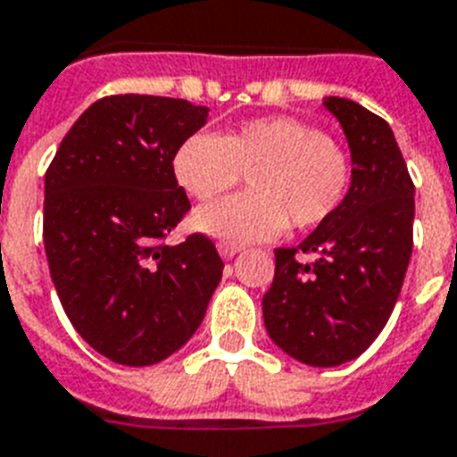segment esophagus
<instances>
[{
	"label": "esophagus",
	"instance_id": "34e87169",
	"mask_svg": "<svg viewBox=\"0 0 457 457\" xmlns=\"http://www.w3.org/2000/svg\"><path fill=\"white\" fill-rule=\"evenodd\" d=\"M218 251H220V255L225 258V261H232V258L241 251V246H237V244H228V241H220V244H218Z\"/></svg>",
	"mask_w": 457,
	"mask_h": 457
}]
</instances>
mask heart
Instances as JSON below:
<instances>
[{
	"instance_id": "b5f03b06",
	"label": "heart",
	"mask_w": 457,
	"mask_h": 457,
	"mask_svg": "<svg viewBox=\"0 0 457 457\" xmlns=\"http://www.w3.org/2000/svg\"><path fill=\"white\" fill-rule=\"evenodd\" d=\"M246 173L251 190L204 206L199 232L228 244L272 239L288 228L310 229L340 209L350 190V162L324 131L293 117H261L213 136L192 133L173 154V176L199 202H213Z\"/></svg>"
}]
</instances>
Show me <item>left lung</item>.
I'll list each match as a JSON object with an SVG mask.
<instances>
[{"label": "left lung", "mask_w": 457, "mask_h": 457, "mask_svg": "<svg viewBox=\"0 0 457 457\" xmlns=\"http://www.w3.org/2000/svg\"><path fill=\"white\" fill-rule=\"evenodd\" d=\"M324 107L350 145V190L298 248L274 251L262 317L288 357L328 369L369 350L395 310L413 251L415 187L387 121L337 96ZM298 250L315 262L300 263Z\"/></svg>", "instance_id": "obj_1"}]
</instances>
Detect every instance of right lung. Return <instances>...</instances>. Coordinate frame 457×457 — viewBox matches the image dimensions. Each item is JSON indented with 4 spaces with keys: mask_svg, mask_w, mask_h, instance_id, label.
I'll return each instance as SVG.
<instances>
[{
    "mask_svg": "<svg viewBox=\"0 0 457 457\" xmlns=\"http://www.w3.org/2000/svg\"><path fill=\"white\" fill-rule=\"evenodd\" d=\"M206 120L209 107L180 98H100L46 170L51 279L77 333L114 363L152 366L180 350L220 284L209 237L164 244L190 211L173 154Z\"/></svg>",
    "mask_w": 457,
    "mask_h": 457,
    "instance_id": "1",
    "label": "right lung"
}]
</instances>
